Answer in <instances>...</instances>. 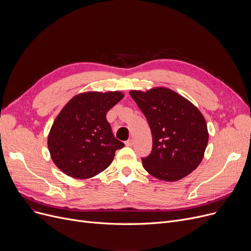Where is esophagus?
<instances>
[{"label": "esophagus", "mask_w": 251, "mask_h": 251, "mask_svg": "<svg viewBox=\"0 0 251 251\" xmlns=\"http://www.w3.org/2000/svg\"><path fill=\"white\" fill-rule=\"evenodd\" d=\"M125 144H126V147H132L133 140L132 139H128L127 141H125Z\"/></svg>", "instance_id": "1"}]
</instances>
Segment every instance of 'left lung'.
<instances>
[{
	"label": "left lung",
	"mask_w": 251,
	"mask_h": 251,
	"mask_svg": "<svg viewBox=\"0 0 251 251\" xmlns=\"http://www.w3.org/2000/svg\"><path fill=\"white\" fill-rule=\"evenodd\" d=\"M130 96L146 116L152 150L142 166L156 179L174 182L189 175L203 159L208 141L202 114L172 89L131 90Z\"/></svg>",
	"instance_id": "obj_1"
}]
</instances>
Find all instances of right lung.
Returning a JSON list of instances; mask_svg holds the SVG:
<instances>
[{
  "mask_svg": "<svg viewBox=\"0 0 251 251\" xmlns=\"http://www.w3.org/2000/svg\"><path fill=\"white\" fill-rule=\"evenodd\" d=\"M123 97L120 91H89L66 103L48 136L51 160L63 173L87 179L111 165L125 144L115 138L105 116Z\"/></svg>",
  "mask_w": 251,
  "mask_h": 251,
  "instance_id": "right-lung-1",
  "label": "right lung"
}]
</instances>
